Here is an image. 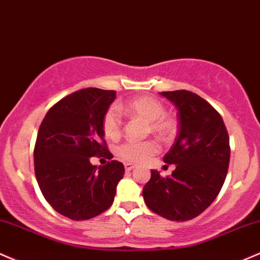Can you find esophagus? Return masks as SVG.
Instances as JSON below:
<instances>
[{
  "instance_id": "obj_1",
  "label": "esophagus",
  "mask_w": 260,
  "mask_h": 260,
  "mask_svg": "<svg viewBox=\"0 0 260 260\" xmlns=\"http://www.w3.org/2000/svg\"><path fill=\"white\" fill-rule=\"evenodd\" d=\"M134 168H135V166H134L133 163H125V171H126V172L133 171Z\"/></svg>"
}]
</instances>
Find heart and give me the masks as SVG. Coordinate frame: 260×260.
Here are the masks:
<instances>
[{
	"instance_id": "heart-1",
	"label": "heart",
	"mask_w": 260,
	"mask_h": 260,
	"mask_svg": "<svg viewBox=\"0 0 260 260\" xmlns=\"http://www.w3.org/2000/svg\"><path fill=\"white\" fill-rule=\"evenodd\" d=\"M120 112L127 115L140 118L148 122V127L152 133L159 136H168L173 133L174 122L165 115V107L159 101L152 97H141L133 99L118 107L109 108L103 116V131L107 138L115 139L120 135L121 119ZM156 142L153 141H126L119 146L118 156L126 162H144L148 157L157 152Z\"/></svg>"
}]
</instances>
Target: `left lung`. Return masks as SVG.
<instances>
[{
	"label": "left lung",
	"instance_id": "1",
	"mask_svg": "<svg viewBox=\"0 0 260 260\" xmlns=\"http://www.w3.org/2000/svg\"><path fill=\"white\" fill-rule=\"evenodd\" d=\"M177 108L178 134L163 162L174 165L172 176L151 171L142 189L151 211L171 221H188L216 199L230 163V139L222 118L205 99L189 91L161 92Z\"/></svg>",
	"mask_w": 260,
	"mask_h": 260
}]
</instances>
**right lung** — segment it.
<instances>
[{"mask_svg":"<svg viewBox=\"0 0 260 260\" xmlns=\"http://www.w3.org/2000/svg\"><path fill=\"white\" fill-rule=\"evenodd\" d=\"M115 92L84 88L57 102L38 131L34 169L46 201L63 216L82 221L112 206L124 165H92L91 157L106 153L103 116Z\"/></svg>","mask_w":260,"mask_h":260,"instance_id":"right-lung-1","label":"right lung"}]
</instances>
